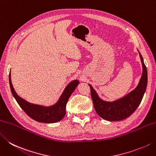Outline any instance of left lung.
<instances>
[{"mask_svg":"<svg viewBox=\"0 0 156 156\" xmlns=\"http://www.w3.org/2000/svg\"><path fill=\"white\" fill-rule=\"evenodd\" d=\"M139 53L143 67L141 78L137 87L126 95L114 101H106L101 99L96 90L88 84L94 109L97 114L104 120L108 121L124 120L134 113L141 103L147 85V71L139 51Z\"/></svg>","mask_w":156,"mask_h":156,"instance_id":"obj_1","label":"left lung"}]
</instances>
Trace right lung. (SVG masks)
I'll return each instance as SVG.
<instances>
[{"label": "right lung", "mask_w": 156, "mask_h": 156, "mask_svg": "<svg viewBox=\"0 0 156 156\" xmlns=\"http://www.w3.org/2000/svg\"><path fill=\"white\" fill-rule=\"evenodd\" d=\"M9 85L11 93L21 108L33 120L43 123H55L62 120L66 115L67 102L72 93L79 84L78 80H74L67 85L57 102L51 106H43L34 104L24 100L15 91L11 82V72L9 73Z\"/></svg>", "instance_id": "right-lung-1"}]
</instances>
